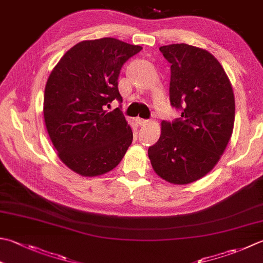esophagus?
<instances>
[{
    "instance_id": "1",
    "label": "esophagus",
    "mask_w": 263,
    "mask_h": 263,
    "mask_svg": "<svg viewBox=\"0 0 263 263\" xmlns=\"http://www.w3.org/2000/svg\"><path fill=\"white\" fill-rule=\"evenodd\" d=\"M136 122H137V124H139L140 126H142V125H146L149 121H148V120H145V118L137 117V118H136Z\"/></svg>"
}]
</instances>
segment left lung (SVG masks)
<instances>
[{
  "label": "left lung",
  "instance_id": "8db88e82",
  "mask_svg": "<svg viewBox=\"0 0 263 263\" xmlns=\"http://www.w3.org/2000/svg\"><path fill=\"white\" fill-rule=\"evenodd\" d=\"M171 64L170 102L181 117L163 121L161 137L148 148L154 171L187 184L208 174L230 140L235 98L222 66L206 50L188 44L159 48Z\"/></svg>",
  "mask_w": 263,
  "mask_h": 263
}]
</instances>
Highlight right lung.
Masks as SVG:
<instances>
[{
  "label": "right lung",
  "instance_id": "right-lung-1",
  "mask_svg": "<svg viewBox=\"0 0 263 263\" xmlns=\"http://www.w3.org/2000/svg\"><path fill=\"white\" fill-rule=\"evenodd\" d=\"M112 37L83 41L67 51L44 91V121L59 158L74 172L96 177L111 171L133 140L121 106L107 112L118 91L122 66L141 51Z\"/></svg>",
  "mask_w": 263,
  "mask_h": 263
}]
</instances>
